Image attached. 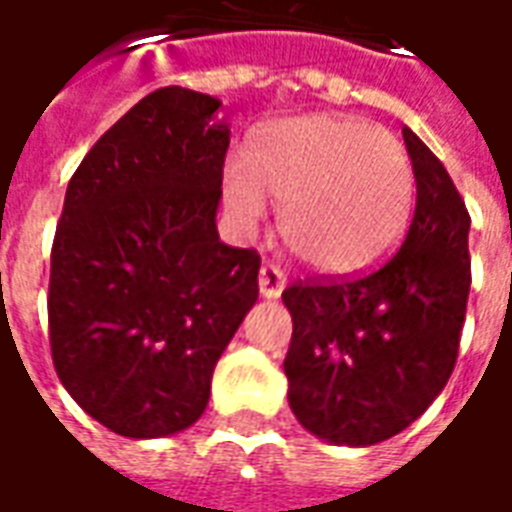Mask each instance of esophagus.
<instances>
[{
    "mask_svg": "<svg viewBox=\"0 0 512 512\" xmlns=\"http://www.w3.org/2000/svg\"><path fill=\"white\" fill-rule=\"evenodd\" d=\"M284 287H287V278L281 273V267L262 264V270H259V292H262L264 298H278L284 292Z\"/></svg>",
    "mask_w": 512,
    "mask_h": 512,
    "instance_id": "34e87169",
    "label": "esophagus"
}]
</instances>
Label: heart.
<instances>
[{"label": "heart", "mask_w": 512, "mask_h": 512, "mask_svg": "<svg viewBox=\"0 0 512 512\" xmlns=\"http://www.w3.org/2000/svg\"><path fill=\"white\" fill-rule=\"evenodd\" d=\"M270 200L295 256L331 276L379 262L412 203V164L387 130L351 116H301L264 128L248 167L222 169V203L239 228H256Z\"/></svg>", "instance_id": "b5f03b06"}]
</instances>
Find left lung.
I'll return each instance as SVG.
<instances>
[{"label": "left lung", "instance_id": "1", "mask_svg": "<svg viewBox=\"0 0 512 512\" xmlns=\"http://www.w3.org/2000/svg\"><path fill=\"white\" fill-rule=\"evenodd\" d=\"M415 211L401 248L354 278L284 290L292 340L284 373L303 429L337 446H373L421 418L449 382L471 290L463 197L410 128Z\"/></svg>", "mask_w": 512, "mask_h": 512}]
</instances>
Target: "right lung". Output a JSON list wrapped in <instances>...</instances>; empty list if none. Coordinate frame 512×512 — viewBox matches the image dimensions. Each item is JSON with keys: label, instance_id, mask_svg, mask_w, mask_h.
Here are the masks:
<instances>
[{"label": "right lung", "instance_id": "add662e5", "mask_svg": "<svg viewBox=\"0 0 512 512\" xmlns=\"http://www.w3.org/2000/svg\"><path fill=\"white\" fill-rule=\"evenodd\" d=\"M192 88L147 94L69 181L49 267L58 379L122 438H164L209 404L211 373L259 298V253L217 234L231 130Z\"/></svg>", "mask_w": 512, "mask_h": 512}]
</instances>
